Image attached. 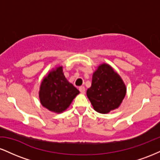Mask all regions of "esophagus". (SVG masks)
I'll list each match as a JSON object with an SVG mask.
<instances>
[{"label": "esophagus", "mask_w": 160, "mask_h": 160, "mask_svg": "<svg viewBox=\"0 0 160 160\" xmlns=\"http://www.w3.org/2000/svg\"><path fill=\"white\" fill-rule=\"evenodd\" d=\"M79 90H80V92L82 94H84V93H85V87H84V86H81V87H80Z\"/></svg>", "instance_id": "obj_1"}]
</instances>
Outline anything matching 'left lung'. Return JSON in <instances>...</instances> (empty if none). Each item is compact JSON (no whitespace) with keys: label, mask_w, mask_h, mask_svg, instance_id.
I'll list each match as a JSON object with an SVG mask.
<instances>
[{"label":"left lung","mask_w":160,"mask_h":160,"mask_svg":"<svg viewBox=\"0 0 160 160\" xmlns=\"http://www.w3.org/2000/svg\"><path fill=\"white\" fill-rule=\"evenodd\" d=\"M126 94L120 76L108 64H102L93 73L92 86L86 91L95 111L108 113L120 107Z\"/></svg>","instance_id":"obj_1"}]
</instances>
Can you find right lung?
<instances>
[{
    "instance_id": "right-lung-1",
    "label": "right lung",
    "mask_w": 160,
    "mask_h": 160,
    "mask_svg": "<svg viewBox=\"0 0 160 160\" xmlns=\"http://www.w3.org/2000/svg\"><path fill=\"white\" fill-rule=\"evenodd\" d=\"M80 91L68 81L62 67L52 69L42 80L39 91L40 103L54 113L65 111Z\"/></svg>"
}]
</instances>
